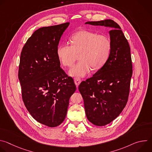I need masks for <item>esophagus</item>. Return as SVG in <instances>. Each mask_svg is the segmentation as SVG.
<instances>
[{
  "label": "esophagus",
  "mask_w": 152,
  "mask_h": 152,
  "mask_svg": "<svg viewBox=\"0 0 152 152\" xmlns=\"http://www.w3.org/2000/svg\"><path fill=\"white\" fill-rule=\"evenodd\" d=\"M74 81H75V85L77 86L81 82V79L79 77H75L74 79Z\"/></svg>",
  "instance_id": "obj_1"
}]
</instances>
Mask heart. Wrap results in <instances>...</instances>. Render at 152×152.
<instances>
[{
	"instance_id": "1",
	"label": "heart",
	"mask_w": 152,
	"mask_h": 152,
	"mask_svg": "<svg viewBox=\"0 0 152 152\" xmlns=\"http://www.w3.org/2000/svg\"><path fill=\"white\" fill-rule=\"evenodd\" d=\"M70 41L71 45L62 43L58 46L57 55L63 66L70 67L79 54L80 61L69 71L71 76L82 77L87 75L91 69H100L111 53V41L104 35L82 30L74 34Z\"/></svg>"
}]
</instances>
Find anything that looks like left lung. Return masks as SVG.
Segmentation results:
<instances>
[{"label": "left lung", "instance_id": "8db88e82", "mask_svg": "<svg viewBox=\"0 0 152 152\" xmlns=\"http://www.w3.org/2000/svg\"><path fill=\"white\" fill-rule=\"evenodd\" d=\"M85 24L111 28L109 58L91 77L79 86L86 117L93 124L102 126L115 119L127 102L132 75L131 49L121 28L114 20L87 21Z\"/></svg>", "mask_w": 152, "mask_h": 152}]
</instances>
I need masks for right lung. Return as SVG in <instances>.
I'll return each mask as SVG.
<instances>
[{"label": "right lung", "mask_w": 152, "mask_h": 152, "mask_svg": "<svg viewBox=\"0 0 152 152\" xmlns=\"http://www.w3.org/2000/svg\"><path fill=\"white\" fill-rule=\"evenodd\" d=\"M69 23L36 30L20 55L18 76L24 104L35 120L50 127L64 121L76 90L73 78L60 67L57 55L60 38Z\"/></svg>", "instance_id": "right-lung-1"}]
</instances>
